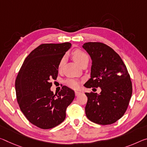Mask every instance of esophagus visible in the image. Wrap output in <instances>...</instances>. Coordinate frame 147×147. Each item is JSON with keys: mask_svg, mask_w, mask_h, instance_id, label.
I'll use <instances>...</instances> for the list:
<instances>
[{"mask_svg": "<svg viewBox=\"0 0 147 147\" xmlns=\"http://www.w3.org/2000/svg\"><path fill=\"white\" fill-rule=\"evenodd\" d=\"M81 94H82V93L80 92H77V91H76V92H75V95H76V96H78V95H80Z\"/></svg>", "mask_w": 147, "mask_h": 147, "instance_id": "obj_1", "label": "esophagus"}]
</instances>
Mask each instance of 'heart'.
Instances as JSON below:
<instances>
[{
    "mask_svg": "<svg viewBox=\"0 0 147 147\" xmlns=\"http://www.w3.org/2000/svg\"><path fill=\"white\" fill-rule=\"evenodd\" d=\"M73 57L74 61H75L78 64L80 65L83 61H84L85 60L88 59V55L82 51L80 50H75L73 52ZM65 61V57H63L60 61L59 63V65H58V67H59V69H61L62 68L63 65ZM65 83L66 84L70 87L71 88H73V89H77L79 87V81L76 80V79L74 78H69L66 80L65 81Z\"/></svg>",
    "mask_w": 147,
    "mask_h": 147,
    "instance_id": "heart-1",
    "label": "heart"
}]
</instances>
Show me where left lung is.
I'll list each match as a JSON object with an SVG mask.
<instances>
[{
  "instance_id": "8db88e82",
  "label": "left lung",
  "mask_w": 147,
  "mask_h": 147,
  "mask_svg": "<svg viewBox=\"0 0 147 147\" xmlns=\"http://www.w3.org/2000/svg\"><path fill=\"white\" fill-rule=\"evenodd\" d=\"M82 48L92 59L90 78L86 88H101L99 94L86 93L87 118L101 125L116 122L126 111L132 84L126 67L113 49L101 42H86Z\"/></svg>"
}]
</instances>
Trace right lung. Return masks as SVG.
Wrapping results in <instances>:
<instances>
[{
  "label": "right lung",
  "instance_id": "right-lung-1",
  "mask_svg": "<svg viewBox=\"0 0 147 147\" xmlns=\"http://www.w3.org/2000/svg\"><path fill=\"white\" fill-rule=\"evenodd\" d=\"M71 44H43L25 58L16 80V92L21 111L27 119L41 129H51L66 117V109L75 97L66 86L58 95L50 90L56 80L58 65Z\"/></svg>",
  "mask_w": 147,
  "mask_h": 147
}]
</instances>
